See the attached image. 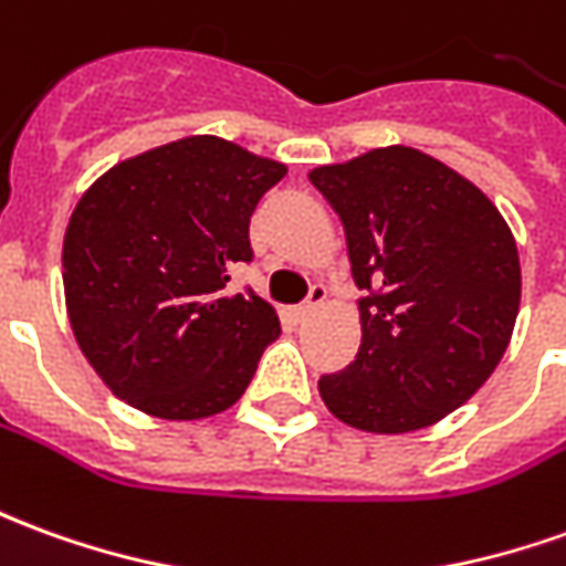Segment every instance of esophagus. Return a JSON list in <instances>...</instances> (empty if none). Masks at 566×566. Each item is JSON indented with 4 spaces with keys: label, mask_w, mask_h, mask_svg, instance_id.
<instances>
[{
    "label": "esophagus",
    "mask_w": 566,
    "mask_h": 566,
    "mask_svg": "<svg viewBox=\"0 0 566 566\" xmlns=\"http://www.w3.org/2000/svg\"><path fill=\"white\" fill-rule=\"evenodd\" d=\"M324 300H327V291H324L322 284H315L310 291V300H306L303 306H296V315H300V318H310V315H315V312L322 310Z\"/></svg>",
    "instance_id": "esophagus-1"
}]
</instances>
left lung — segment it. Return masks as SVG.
<instances>
[{
  "instance_id": "8db88e82",
  "label": "left lung",
  "mask_w": 566,
  "mask_h": 566,
  "mask_svg": "<svg viewBox=\"0 0 566 566\" xmlns=\"http://www.w3.org/2000/svg\"><path fill=\"white\" fill-rule=\"evenodd\" d=\"M337 211L361 346L318 379L352 429L405 434L465 405L496 370L521 306V260L500 208L422 149L392 144L310 171Z\"/></svg>"
}]
</instances>
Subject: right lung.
Returning <instances> with one entry per match:
<instances>
[{
  "label": "right lung",
  "mask_w": 566,
  "mask_h": 566,
  "mask_svg": "<svg viewBox=\"0 0 566 566\" xmlns=\"http://www.w3.org/2000/svg\"><path fill=\"white\" fill-rule=\"evenodd\" d=\"M284 161L192 134L118 161L63 232V296L78 349L125 405L168 422L235 405L282 334L263 296L227 294L251 260L256 201Z\"/></svg>",
  "instance_id": "1"
}]
</instances>
